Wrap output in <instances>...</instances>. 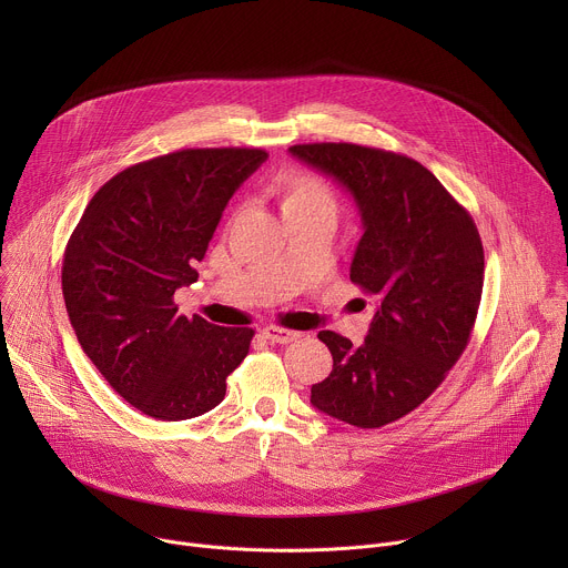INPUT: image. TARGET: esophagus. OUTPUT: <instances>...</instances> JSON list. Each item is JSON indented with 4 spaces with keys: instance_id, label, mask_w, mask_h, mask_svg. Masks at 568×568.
Segmentation results:
<instances>
[{
    "instance_id": "1",
    "label": "esophagus",
    "mask_w": 568,
    "mask_h": 568,
    "mask_svg": "<svg viewBox=\"0 0 568 568\" xmlns=\"http://www.w3.org/2000/svg\"><path fill=\"white\" fill-rule=\"evenodd\" d=\"M265 339H270L272 344H290V342H296L301 337V333L296 331H287V328H281V326H267L263 331Z\"/></svg>"
}]
</instances>
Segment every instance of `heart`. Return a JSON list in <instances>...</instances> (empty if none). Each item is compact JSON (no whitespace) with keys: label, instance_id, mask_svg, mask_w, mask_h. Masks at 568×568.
Instances as JSON below:
<instances>
[{"label":"heart","instance_id":"1","mask_svg":"<svg viewBox=\"0 0 568 568\" xmlns=\"http://www.w3.org/2000/svg\"><path fill=\"white\" fill-rule=\"evenodd\" d=\"M272 195L276 197L283 217L296 213H323L335 217L337 197L331 184L307 171H287L278 175L272 184Z\"/></svg>","mask_w":568,"mask_h":568}]
</instances>
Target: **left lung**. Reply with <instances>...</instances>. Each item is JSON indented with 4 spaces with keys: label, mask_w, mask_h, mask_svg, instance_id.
Segmentation results:
<instances>
[{
    "label": "left lung",
    "mask_w": 568,
    "mask_h": 568,
    "mask_svg": "<svg viewBox=\"0 0 568 568\" xmlns=\"http://www.w3.org/2000/svg\"><path fill=\"white\" fill-rule=\"evenodd\" d=\"M290 152L355 197L364 235L351 281L377 298L362 346L321 331L331 375L312 384L318 412L377 429L418 409L469 344L483 292V245L469 211L420 161L357 143Z\"/></svg>",
    "instance_id": "1"
}]
</instances>
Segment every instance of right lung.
I'll use <instances>...</instances> for the list:
<instances>
[{
	"label": "right lung",
	"instance_id": "add662e5",
	"mask_svg": "<svg viewBox=\"0 0 568 568\" xmlns=\"http://www.w3.org/2000/svg\"><path fill=\"white\" fill-rule=\"evenodd\" d=\"M261 148H184L121 171L90 200L62 256V294L80 348L141 414L189 420L224 399L252 328L178 314L197 263Z\"/></svg>",
	"mask_w": 568,
	"mask_h": 568
}]
</instances>
